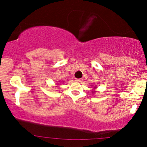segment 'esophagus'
<instances>
[{"label": "esophagus", "instance_id": "1", "mask_svg": "<svg viewBox=\"0 0 147 147\" xmlns=\"http://www.w3.org/2000/svg\"><path fill=\"white\" fill-rule=\"evenodd\" d=\"M75 81L77 82H81L82 81V79H75Z\"/></svg>", "mask_w": 147, "mask_h": 147}]
</instances>
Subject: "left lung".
Segmentation results:
<instances>
[{
	"label": "left lung",
	"mask_w": 147,
	"mask_h": 147,
	"mask_svg": "<svg viewBox=\"0 0 147 147\" xmlns=\"http://www.w3.org/2000/svg\"><path fill=\"white\" fill-rule=\"evenodd\" d=\"M95 88H96V87H95ZM94 91H95V90H94Z\"/></svg>",
	"instance_id": "8db88e82"
}]
</instances>
